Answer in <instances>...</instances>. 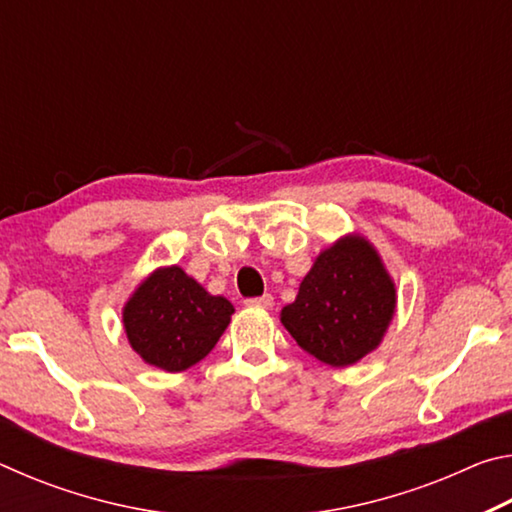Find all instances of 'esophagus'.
I'll return each mask as SVG.
<instances>
[{"instance_id": "34e87169", "label": "esophagus", "mask_w": 512, "mask_h": 512, "mask_svg": "<svg viewBox=\"0 0 512 512\" xmlns=\"http://www.w3.org/2000/svg\"><path fill=\"white\" fill-rule=\"evenodd\" d=\"M246 305H248V307L271 309V307H273V296H271V293H264V296H259V298H248Z\"/></svg>"}]
</instances>
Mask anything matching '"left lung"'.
<instances>
[{"label":"left lung","mask_w":512,"mask_h":512,"mask_svg":"<svg viewBox=\"0 0 512 512\" xmlns=\"http://www.w3.org/2000/svg\"><path fill=\"white\" fill-rule=\"evenodd\" d=\"M395 311V287L366 239L345 237L320 253L282 309V325L327 366H350L375 350Z\"/></svg>","instance_id":"1"}]
</instances>
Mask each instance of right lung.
<instances>
[{
    "label": "right lung",
    "instance_id": "right-lung-1",
    "mask_svg": "<svg viewBox=\"0 0 512 512\" xmlns=\"http://www.w3.org/2000/svg\"><path fill=\"white\" fill-rule=\"evenodd\" d=\"M235 307L210 296L183 268L155 271L124 309L133 350L155 368L180 372L212 352Z\"/></svg>",
    "mask_w": 512,
    "mask_h": 512
}]
</instances>
